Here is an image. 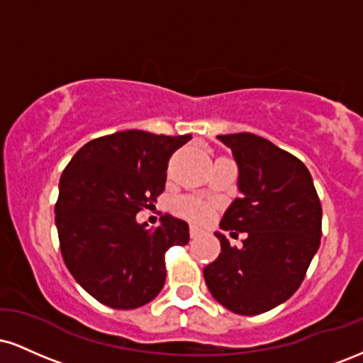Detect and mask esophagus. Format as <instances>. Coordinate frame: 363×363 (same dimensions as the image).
I'll use <instances>...</instances> for the list:
<instances>
[{"label":"esophagus","mask_w":363,"mask_h":363,"mask_svg":"<svg viewBox=\"0 0 363 363\" xmlns=\"http://www.w3.org/2000/svg\"><path fill=\"white\" fill-rule=\"evenodd\" d=\"M199 234H201V228L196 227V225H191V227H189L191 239H196V237H199Z\"/></svg>","instance_id":"obj_1"}]
</instances>
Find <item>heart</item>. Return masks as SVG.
I'll list each match as a JSON object with an SVG mask.
<instances>
[{"label": "heart", "mask_w": 363, "mask_h": 363, "mask_svg": "<svg viewBox=\"0 0 363 363\" xmlns=\"http://www.w3.org/2000/svg\"><path fill=\"white\" fill-rule=\"evenodd\" d=\"M177 211L182 216H187L191 220H198V222H205L211 215V208L206 203L198 201V199H181L177 203Z\"/></svg>", "instance_id": "obj_1"}]
</instances>
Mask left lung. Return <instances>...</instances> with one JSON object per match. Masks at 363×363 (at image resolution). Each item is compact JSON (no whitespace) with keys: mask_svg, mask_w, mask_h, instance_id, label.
<instances>
[{"mask_svg":"<svg viewBox=\"0 0 363 363\" xmlns=\"http://www.w3.org/2000/svg\"><path fill=\"white\" fill-rule=\"evenodd\" d=\"M216 138L232 150L240 191L220 228L234 237L245 232V239L237 249L215 232L222 252L203 274L215 301L228 311L262 314L301 286L320 244L323 208L311 172L297 157L252 133Z\"/></svg>","mask_w":363,"mask_h":363,"instance_id":"left-lung-1","label":"left lung"}]
</instances>
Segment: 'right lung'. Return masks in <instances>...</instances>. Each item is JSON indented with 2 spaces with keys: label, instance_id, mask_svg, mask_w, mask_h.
<instances>
[{
  "label": "right lung",
  "instance_id": "obj_1",
  "mask_svg": "<svg viewBox=\"0 0 363 363\" xmlns=\"http://www.w3.org/2000/svg\"><path fill=\"white\" fill-rule=\"evenodd\" d=\"M189 140L128 129L83 145L62 170L54 208L62 259L104 306L152 302L165 283L167 249L189 242V225L172 215L157 228L136 222L165 189L170 155Z\"/></svg>",
  "mask_w": 363,
  "mask_h": 363
}]
</instances>
